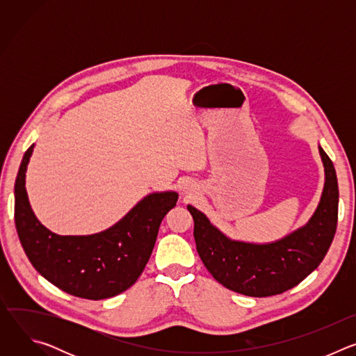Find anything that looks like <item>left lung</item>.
I'll return each mask as SVG.
<instances>
[{
  "label": "left lung",
  "instance_id": "8db88e82",
  "mask_svg": "<svg viewBox=\"0 0 356 356\" xmlns=\"http://www.w3.org/2000/svg\"><path fill=\"white\" fill-rule=\"evenodd\" d=\"M325 181L318 206L306 225L268 243L235 241L214 227L204 213L187 206L194 220L198 255L224 287L250 297L280 294L306 279L331 246L338 221L335 168L318 146Z\"/></svg>",
  "mask_w": 356,
  "mask_h": 356
}]
</instances>
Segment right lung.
Instances as JSON below:
<instances>
[{
  "mask_svg": "<svg viewBox=\"0 0 356 356\" xmlns=\"http://www.w3.org/2000/svg\"><path fill=\"white\" fill-rule=\"evenodd\" d=\"M22 158L15 180V227L32 266L60 290L101 300L129 289L143 272L165 216L176 206V191L150 193L117 224L91 235H58L35 217L25 173L33 152Z\"/></svg>",
  "mask_w": 356,
  "mask_h": 356,
  "instance_id": "right-lung-1",
  "label": "right lung"
}]
</instances>
